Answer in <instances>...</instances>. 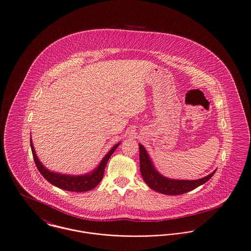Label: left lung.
<instances>
[{"mask_svg":"<svg viewBox=\"0 0 251 251\" xmlns=\"http://www.w3.org/2000/svg\"><path fill=\"white\" fill-rule=\"evenodd\" d=\"M140 172L144 181L156 192L164 195H181L192 191L211 179L216 171H213L208 176L199 179H175L167 178L156 169L146 149L139 144Z\"/></svg>","mask_w":251,"mask_h":251,"instance_id":"8db88e82","label":"left lung"}]
</instances>
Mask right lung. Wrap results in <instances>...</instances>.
I'll use <instances>...</instances> for the list:
<instances>
[{
	"label": "right lung",
	"instance_id": "add662e5",
	"mask_svg": "<svg viewBox=\"0 0 251 251\" xmlns=\"http://www.w3.org/2000/svg\"><path fill=\"white\" fill-rule=\"evenodd\" d=\"M30 143H31V150H32V153H33L36 167L40 172V174L47 179L50 183L66 191L86 192L92 190L100 182L104 174V169L107 165L108 160L114 153V151L118 149L120 142L116 144L109 151V152L102 158L100 165L96 167L95 169L84 175H66V174L49 170L47 167L42 165V163L37 158L34 146H33V142H32V138H30Z\"/></svg>",
	"mask_w": 251,
	"mask_h": 251
}]
</instances>
